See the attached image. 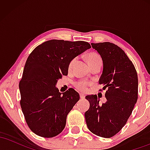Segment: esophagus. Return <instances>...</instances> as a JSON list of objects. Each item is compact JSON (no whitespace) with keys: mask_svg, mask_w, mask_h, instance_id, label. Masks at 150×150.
I'll return each mask as SVG.
<instances>
[{"mask_svg":"<svg viewBox=\"0 0 150 150\" xmlns=\"http://www.w3.org/2000/svg\"><path fill=\"white\" fill-rule=\"evenodd\" d=\"M80 97L81 99H85V94H83V93H80Z\"/></svg>","mask_w":150,"mask_h":150,"instance_id":"1","label":"esophagus"}]
</instances>
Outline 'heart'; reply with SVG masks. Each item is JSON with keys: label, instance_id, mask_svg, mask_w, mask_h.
<instances>
[{"label": "heart", "instance_id": "heart-1", "mask_svg": "<svg viewBox=\"0 0 150 150\" xmlns=\"http://www.w3.org/2000/svg\"><path fill=\"white\" fill-rule=\"evenodd\" d=\"M99 58H101L100 56H99L97 53H92L88 56V61L89 63H90V62L95 61V60L97 59H99ZM75 61H76V58H73V59L70 61L69 65H68V68H69V69L72 68V67L73 66ZM89 82H87V81L86 80H80L75 82V87H76L78 89H80V90L85 91L86 89H87V86L89 85Z\"/></svg>", "mask_w": 150, "mask_h": 150}]
</instances>
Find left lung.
I'll return each instance as SVG.
<instances>
[{
	"label": "left lung",
	"instance_id": "1",
	"mask_svg": "<svg viewBox=\"0 0 150 150\" xmlns=\"http://www.w3.org/2000/svg\"><path fill=\"white\" fill-rule=\"evenodd\" d=\"M103 61L99 84L106 89V101L99 104L97 95H88L85 113L87 128L94 135L109 138L121 130L138 97V79L132 62L119 46L110 42L91 44ZM102 91V90H101Z\"/></svg>",
	"mask_w": 150,
	"mask_h": 150
}]
</instances>
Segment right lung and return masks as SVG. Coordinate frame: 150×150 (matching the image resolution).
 Segmentation results:
<instances>
[{
	"instance_id": "add662e5",
	"label": "right lung",
	"mask_w": 150,
	"mask_h": 150,
	"mask_svg": "<svg viewBox=\"0 0 150 150\" xmlns=\"http://www.w3.org/2000/svg\"><path fill=\"white\" fill-rule=\"evenodd\" d=\"M90 48L83 41L52 39L37 46L28 56L19 83L20 106L36 135L53 137L63 131L67 115L80 95L73 88L61 94L56 82L68 75L70 61Z\"/></svg>"
}]
</instances>
